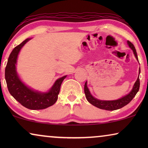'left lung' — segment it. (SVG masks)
<instances>
[{
  "label": "left lung",
  "instance_id": "left-lung-1",
  "mask_svg": "<svg viewBox=\"0 0 148 148\" xmlns=\"http://www.w3.org/2000/svg\"><path fill=\"white\" fill-rule=\"evenodd\" d=\"M128 43L129 47L133 50V53H134L135 57L137 60H138V57L137 55V52L136 49H135V46L133 44L131 43V42L128 41ZM139 73H140V69H139ZM139 86H140V82H139V77H137V79L136 82L135 83L134 86L131 90V92L129 93V94H127V96H125L121 99L116 100H112V101H104V100H100L98 99L95 98L91 95L90 91H89L88 87H87V82H86L84 86V92L85 95H86V99L90 104L94 105V106L97 107V108L103 109V110H117V109L123 108V106H126L127 104H128L131 100H133V98L135 96V95L138 92L139 90Z\"/></svg>",
  "mask_w": 148,
  "mask_h": 148
}]
</instances>
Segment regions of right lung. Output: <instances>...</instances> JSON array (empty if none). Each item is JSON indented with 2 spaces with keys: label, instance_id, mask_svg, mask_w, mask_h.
Instances as JSON below:
<instances>
[{
  "label": "right lung",
  "instance_id": "1",
  "mask_svg": "<svg viewBox=\"0 0 148 148\" xmlns=\"http://www.w3.org/2000/svg\"><path fill=\"white\" fill-rule=\"evenodd\" d=\"M29 40H25L12 50L5 68V79L9 93L22 106L31 110H42L56 102L60 86L66 76L58 79L49 92L46 93L35 92L22 83L16 72L15 64L20 50Z\"/></svg>",
  "mask_w": 148,
  "mask_h": 148
}]
</instances>
